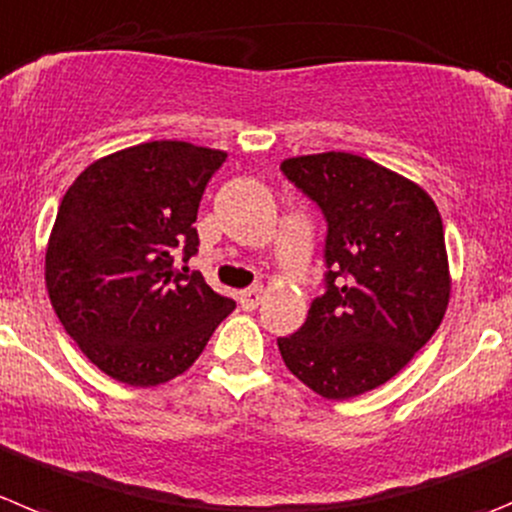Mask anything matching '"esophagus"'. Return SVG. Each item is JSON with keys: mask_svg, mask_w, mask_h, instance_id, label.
Returning a JSON list of instances; mask_svg holds the SVG:
<instances>
[{"mask_svg": "<svg viewBox=\"0 0 512 512\" xmlns=\"http://www.w3.org/2000/svg\"><path fill=\"white\" fill-rule=\"evenodd\" d=\"M261 299H264V287L243 289V292L238 294V302H241L243 309H256L261 304Z\"/></svg>", "mask_w": 512, "mask_h": 512, "instance_id": "obj_1", "label": "esophagus"}]
</instances>
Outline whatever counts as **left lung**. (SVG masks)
<instances>
[{
  "instance_id": "1",
  "label": "left lung",
  "mask_w": 512,
  "mask_h": 512,
  "mask_svg": "<svg viewBox=\"0 0 512 512\" xmlns=\"http://www.w3.org/2000/svg\"><path fill=\"white\" fill-rule=\"evenodd\" d=\"M281 170L325 213L330 271L279 353L322 398H355L391 381L442 325L452 294L442 215L424 187L358 154H302Z\"/></svg>"
}]
</instances>
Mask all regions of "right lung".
Segmentation results:
<instances>
[{"label": "right lung", "mask_w": 512, "mask_h": 512, "mask_svg": "<svg viewBox=\"0 0 512 512\" xmlns=\"http://www.w3.org/2000/svg\"><path fill=\"white\" fill-rule=\"evenodd\" d=\"M228 154L159 139L96 159L63 195L45 246L50 304L88 360L126 386L185 373L236 302L200 274V198Z\"/></svg>", "instance_id": "1"}]
</instances>
